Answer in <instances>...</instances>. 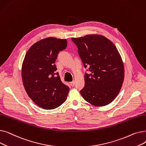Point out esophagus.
I'll use <instances>...</instances> for the list:
<instances>
[{
	"mask_svg": "<svg viewBox=\"0 0 146 146\" xmlns=\"http://www.w3.org/2000/svg\"><path fill=\"white\" fill-rule=\"evenodd\" d=\"M70 85L72 86V87H73L74 86V84H75V82L74 81H73V82H70Z\"/></svg>",
	"mask_w": 146,
	"mask_h": 146,
	"instance_id": "esophagus-1",
	"label": "esophagus"
}]
</instances>
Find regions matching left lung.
Instances as JSON below:
<instances>
[{
    "label": "left lung",
    "mask_w": 146,
    "mask_h": 146,
    "mask_svg": "<svg viewBox=\"0 0 146 146\" xmlns=\"http://www.w3.org/2000/svg\"><path fill=\"white\" fill-rule=\"evenodd\" d=\"M72 41L90 74H85V86L80 91L84 99L95 106L111 103L118 95L124 79L123 61L116 46L105 36L89 34Z\"/></svg>",
    "instance_id": "obj_1"
}]
</instances>
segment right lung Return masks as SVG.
Listing matches in <instances>:
<instances>
[{"mask_svg": "<svg viewBox=\"0 0 146 146\" xmlns=\"http://www.w3.org/2000/svg\"><path fill=\"white\" fill-rule=\"evenodd\" d=\"M65 39L47 37L34 44L22 62L23 85L32 101L44 110H53L67 99L69 88L56 74L58 54L67 47Z\"/></svg>", "mask_w": 146, "mask_h": 146, "instance_id": "add662e5", "label": "right lung"}]
</instances>
